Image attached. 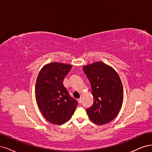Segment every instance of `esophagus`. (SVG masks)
I'll use <instances>...</instances> for the list:
<instances>
[{
    "label": "esophagus",
    "instance_id": "obj_1",
    "mask_svg": "<svg viewBox=\"0 0 152 152\" xmlns=\"http://www.w3.org/2000/svg\"><path fill=\"white\" fill-rule=\"evenodd\" d=\"M77 102H79V104H81V97H80L79 99H77Z\"/></svg>",
    "mask_w": 152,
    "mask_h": 152
}]
</instances>
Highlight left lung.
<instances>
[{
    "label": "left lung",
    "instance_id": "left-lung-1",
    "mask_svg": "<svg viewBox=\"0 0 152 152\" xmlns=\"http://www.w3.org/2000/svg\"><path fill=\"white\" fill-rule=\"evenodd\" d=\"M91 84L94 102L86 109L90 120L103 125L113 120L123 102V87L120 77L112 67L102 62L83 66Z\"/></svg>",
    "mask_w": 152,
    "mask_h": 152
}]
</instances>
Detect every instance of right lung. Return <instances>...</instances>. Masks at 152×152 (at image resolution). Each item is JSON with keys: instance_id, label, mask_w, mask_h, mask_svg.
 <instances>
[{"instance_id": "right-lung-1", "label": "right lung", "mask_w": 152, "mask_h": 152, "mask_svg": "<svg viewBox=\"0 0 152 152\" xmlns=\"http://www.w3.org/2000/svg\"><path fill=\"white\" fill-rule=\"evenodd\" d=\"M71 68L70 64L51 62L44 66L38 73L36 100L44 117L52 124L61 125L69 121L78 104L63 85Z\"/></svg>"}]
</instances>
